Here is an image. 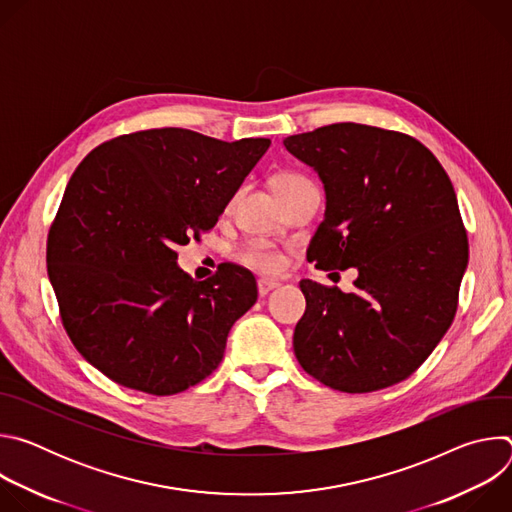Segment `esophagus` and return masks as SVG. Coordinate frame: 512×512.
I'll list each match as a JSON object with an SVG mask.
<instances>
[{
    "label": "esophagus",
    "mask_w": 512,
    "mask_h": 512,
    "mask_svg": "<svg viewBox=\"0 0 512 512\" xmlns=\"http://www.w3.org/2000/svg\"><path fill=\"white\" fill-rule=\"evenodd\" d=\"M279 287V283L277 281H273V279H259L257 281V291H259V296L261 298H265V296H269L273 289H277Z\"/></svg>",
    "instance_id": "1"
}]
</instances>
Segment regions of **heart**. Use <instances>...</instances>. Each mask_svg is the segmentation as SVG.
<instances>
[{"label": "heart", "mask_w": 512, "mask_h": 512, "mask_svg": "<svg viewBox=\"0 0 512 512\" xmlns=\"http://www.w3.org/2000/svg\"><path fill=\"white\" fill-rule=\"evenodd\" d=\"M312 184L314 182L304 174H285L279 180V194L296 190V188H304V186H312ZM237 259L241 263H245L247 267L257 269L261 273H279L285 267L283 251H279L269 241H261V239L243 243L237 251Z\"/></svg>", "instance_id": "1"}]
</instances>
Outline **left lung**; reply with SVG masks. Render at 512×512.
Wrapping results in <instances>:
<instances>
[{
    "label": "left lung",
    "instance_id": "obj_1",
    "mask_svg": "<svg viewBox=\"0 0 512 512\" xmlns=\"http://www.w3.org/2000/svg\"><path fill=\"white\" fill-rule=\"evenodd\" d=\"M289 154L326 188V216L308 259L356 267L352 294L300 281L306 314L294 332L302 369L344 393H373L413 375L454 322L468 235L454 186L415 137L362 123L289 135Z\"/></svg>",
    "mask_w": 512,
    "mask_h": 512
}]
</instances>
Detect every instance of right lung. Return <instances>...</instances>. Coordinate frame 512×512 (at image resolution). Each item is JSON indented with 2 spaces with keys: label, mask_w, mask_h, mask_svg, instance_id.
<instances>
[{
  "label": "right lung",
  "mask_w": 512,
  "mask_h": 512,
  "mask_svg": "<svg viewBox=\"0 0 512 512\" xmlns=\"http://www.w3.org/2000/svg\"><path fill=\"white\" fill-rule=\"evenodd\" d=\"M269 143L143 129L101 143L70 176L48 277L70 342L117 385L176 395L221 364L231 326L257 302L255 277L221 263L194 281L176 249L216 225Z\"/></svg>",
  "instance_id": "right-lung-1"
}]
</instances>
